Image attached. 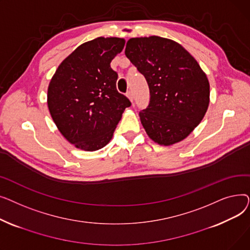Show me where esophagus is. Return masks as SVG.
<instances>
[{
    "mask_svg": "<svg viewBox=\"0 0 250 250\" xmlns=\"http://www.w3.org/2000/svg\"><path fill=\"white\" fill-rule=\"evenodd\" d=\"M126 97L130 100V102H134V94L132 91H127L126 92Z\"/></svg>",
    "mask_w": 250,
    "mask_h": 250,
    "instance_id": "obj_1",
    "label": "esophagus"
}]
</instances>
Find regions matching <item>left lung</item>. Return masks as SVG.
<instances>
[{
  "mask_svg": "<svg viewBox=\"0 0 250 250\" xmlns=\"http://www.w3.org/2000/svg\"><path fill=\"white\" fill-rule=\"evenodd\" d=\"M125 54L149 86L150 103L140 112L149 138L161 146L185 140L209 103V83L199 62L178 42L156 35L128 39Z\"/></svg>",
  "mask_w": 250,
  "mask_h": 250,
  "instance_id": "1",
  "label": "left lung"
}]
</instances>
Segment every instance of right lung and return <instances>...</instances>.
Listing matches in <instances>:
<instances>
[{"mask_svg":"<svg viewBox=\"0 0 250 250\" xmlns=\"http://www.w3.org/2000/svg\"><path fill=\"white\" fill-rule=\"evenodd\" d=\"M125 41L97 37L79 45L52 76L47 106L52 121L73 145L84 151L106 146L129 100L116 90L117 73L110 68Z\"/></svg>","mask_w":250,"mask_h":250,"instance_id":"add662e5","label":"right lung"}]
</instances>
